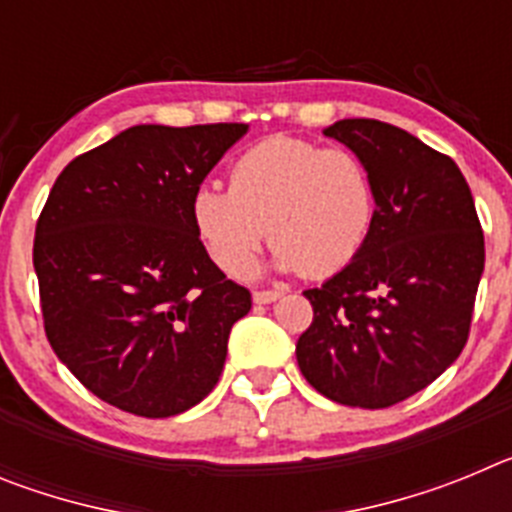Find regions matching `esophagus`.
<instances>
[{
    "label": "esophagus",
    "instance_id": "1",
    "mask_svg": "<svg viewBox=\"0 0 512 512\" xmlns=\"http://www.w3.org/2000/svg\"><path fill=\"white\" fill-rule=\"evenodd\" d=\"M282 295V289H259V292H253V302L256 305H271V302H277Z\"/></svg>",
    "mask_w": 512,
    "mask_h": 512
}]
</instances>
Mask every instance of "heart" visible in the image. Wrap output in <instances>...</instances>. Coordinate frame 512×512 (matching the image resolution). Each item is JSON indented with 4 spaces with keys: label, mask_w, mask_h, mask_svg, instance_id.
I'll use <instances>...</instances> for the list:
<instances>
[{
    "label": "heart",
    "mask_w": 512,
    "mask_h": 512,
    "mask_svg": "<svg viewBox=\"0 0 512 512\" xmlns=\"http://www.w3.org/2000/svg\"><path fill=\"white\" fill-rule=\"evenodd\" d=\"M377 197L354 153L292 135H271L235 158L228 189L205 184L192 220L212 261L241 277L264 243L274 269L330 277L359 256L372 233Z\"/></svg>",
    "instance_id": "1"
}]
</instances>
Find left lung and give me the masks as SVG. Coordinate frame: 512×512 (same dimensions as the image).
Here are the masks:
<instances>
[{
	"mask_svg": "<svg viewBox=\"0 0 512 512\" xmlns=\"http://www.w3.org/2000/svg\"><path fill=\"white\" fill-rule=\"evenodd\" d=\"M323 133L366 166L377 212L359 256L305 292L312 325L297 341V364L328 400L390 408L459 359L485 235L459 166L408 130L356 117Z\"/></svg>",
	"mask_w": 512,
	"mask_h": 512,
	"instance_id": "8db88e82",
	"label": "left lung"
}]
</instances>
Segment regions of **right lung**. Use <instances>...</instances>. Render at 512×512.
<instances>
[{
    "instance_id": "add662e5",
    "label": "right lung",
    "mask_w": 512,
    "mask_h": 512,
    "mask_svg": "<svg viewBox=\"0 0 512 512\" xmlns=\"http://www.w3.org/2000/svg\"><path fill=\"white\" fill-rule=\"evenodd\" d=\"M248 133L243 122L133 125L81 153L53 184L33 264L45 336L99 400L169 418L223 374L251 292L212 264L192 197Z\"/></svg>"
}]
</instances>
